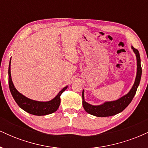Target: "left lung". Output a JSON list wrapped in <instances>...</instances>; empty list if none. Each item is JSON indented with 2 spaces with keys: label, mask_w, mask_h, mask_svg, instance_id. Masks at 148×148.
Returning <instances> with one entry per match:
<instances>
[{
  "label": "left lung",
  "mask_w": 148,
  "mask_h": 148,
  "mask_svg": "<svg viewBox=\"0 0 148 148\" xmlns=\"http://www.w3.org/2000/svg\"><path fill=\"white\" fill-rule=\"evenodd\" d=\"M132 49L133 50L136 57L137 71L135 81H134V84L130 92L122 97L119 98L118 99L115 100V101H106V102L100 105H92L85 101L84 90L82 92L83 106H84L85 111L89 114L97 117H108L115 115L125 110L131 103V101H132L136 92L139 84H140L142 74V68L141 65H140V58L138 51L134 48V47H132Z\"/></svg>",
  "instance_id": "1"
}]
</instances>
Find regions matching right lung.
Here are the masks:
<instances>
[{"label":"right lung","mask_w":148,"mask_h":148,"mask_svg":"<svg viewBox=\"0 0 148 148\" xmlns=\"http://www.w3.org/2000/svg\"><path fill=\"white\" fill-rule=\"evenodd\" d=\"M10 64H11V58L10 60L9 69H8V75H9V87L11 94L15 100L16 103L23 111H26L30 114L35 115H46L54 113L58 110L60 103V95L62 93L67 89L68 86L62 88L58 93V95L53 99L47 101H40L30 99L29 98L20 93L13 84L10 71Z\"/></svg>","instance_id":"right-lung-1"}]
</instances>
